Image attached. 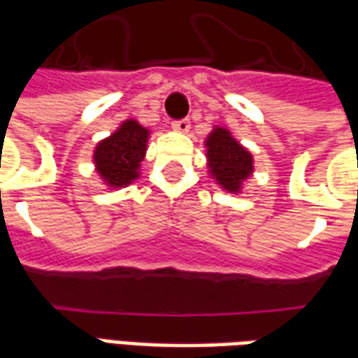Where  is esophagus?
Segmentation results:
<instances>
[{
  "mask_svg": "<svg viewBox=\"0 0 358 358\" xmlns=\"http://www.w3.org/2000/svg\"><path fill=\"white\" fill-rule=\"evenodd\" d=\"M189 120H187V118H182V120H174V122H172V128H174V130H176V132H187V130H189Z\"/></svg>",
  "mask_w": 358,
  "mask_h": 358,
  "instance_id": "34e87169",
  "label": "esophagus"
}]
</instances>
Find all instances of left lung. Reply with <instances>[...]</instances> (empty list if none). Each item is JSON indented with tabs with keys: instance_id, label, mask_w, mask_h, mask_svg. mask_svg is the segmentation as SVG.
<instances>
[{
	"instance_id": "1",
	"label": "left lung",
	"mask_w": 358,
	"mask_h": 358,
	"mask_svg": "<svg viewBox=\"0 0 358 358\" xmlns=\"http://www.w3.org/2000/svg\"><path fill=\"white\" fill-rule=\"evenodd\" d=\"M209 174L230 194H240L243 182L253 174V155L234 138L230 130L215 126L205 140Z\"/></svg>"
}]
</instances>
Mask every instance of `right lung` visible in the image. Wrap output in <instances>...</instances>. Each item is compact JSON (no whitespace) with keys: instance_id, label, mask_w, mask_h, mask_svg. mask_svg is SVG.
Here are the masks:
<instances>
[{"instance_id":"obj_1","label":"right lung","mask_w":358,"mask_h":358,"mask_svg":"<svg viewBox=\"0 0 358 358\" xmlns=\"http://www.w3.org/2000/svg\"><path fill=\"white\" fill-rule=\"evenodd\" d=\"M149 130L138 120H124L109 138L95 145L94 164L109 187H126L140 178V166L148 151Z\"/></svg>"}]
</instances>
